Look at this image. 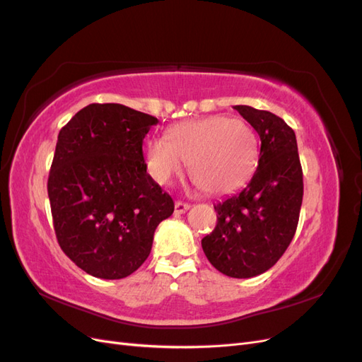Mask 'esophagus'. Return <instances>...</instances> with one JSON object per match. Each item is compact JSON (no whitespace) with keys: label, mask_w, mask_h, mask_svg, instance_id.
<instances>
[{"label":"esophagus","mask_w":362,"mask_h":362,"mask_svg":"<svg viewBox=\"0 0 362 362\" xmlns=\"http://www.w3.org/2000/svg\"><path fill=\"white\" fill-rule=\"evenodd\" d=\"M190 208V205L189 204H185V202H182V201H177L175 202V214H184L185 211H187Z\"/></svg>","instance_id":"34e87169"}]
</instances>
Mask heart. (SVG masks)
Returning a JSON list of instances; mask_svg holds the SVG:
<instances>
[{
	"instance_id": "1",
	"label": "heart",
	"mask_w": 362,
	"mask_h": 362,
	"mask_svg": "<svg viewBox=\"0 0 362 362\" xmlns=\"http://www.w3.org/2000/svg\"><path fill=\"white\" fill-rule=\"evenodd\" d=\"M145 157L151 177L160 184H169L189 163L190 177L201 190L222 194L249 180L257 166L258 140L245 120L211 116L151 139Z\"/></svg>"
}]
</instances>
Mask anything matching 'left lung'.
<instances>
[{
    "instance_id": "1",
    "label": "left lung",
    "mask_w": 362,
    "mask_h": 362,
    "mask_svg": "<svg viewBox=\"0 0 362 362\" xmlns=\"http://www.w3.org/2000/svg\"><path fill=\"white\" fill-rule=\"evenodd\" d=\"M234 108L259 136L258 166L242 190L214 205L217 225L202 238V249L223 275L252 278L275 266L291 243L303 175L296 134L284 119L249 105Z\"/></svg>"
}]
</instances>
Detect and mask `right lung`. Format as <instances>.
Listing matches in <instances>:
<instances>
[{"instance_id":"right-lung-1","label":"right lung","mask_w":362,"mask_h":362,"mask_svg":"<svg viewBox=\"0 0 362 362\" xmlns=\"http://www.w3.org/2000/svg\"><path fill=\"white\" fill-rule=\"evenodd\" d=\"M157 124L122 104H90L60 129L48 178L54 231L64 254L95 278L136 272L156 228L173 213L141 149Z\"/></svg>"}]
</instances>
